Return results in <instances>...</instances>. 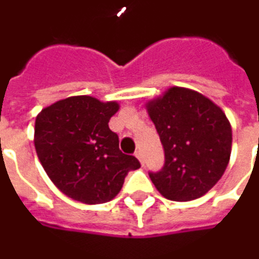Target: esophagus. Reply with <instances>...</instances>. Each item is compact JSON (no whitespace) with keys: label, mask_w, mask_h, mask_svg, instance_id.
Returning <instances> with one entry per match:
<instances>
[{"label":"esophagus","mask_w":259,"mask_h":259,"mask_svg":"<svg viewBox=\"0 0 259 259\" xmlns=\"http://www.w3.org/2000/svg\"><path fill=\"white\" fill-rule=\"evenodd\" d=\"M135 155H136V157H137V158H139V161H140L142 164H144V158H143V153H142V151H140V150H137V151H136V153H135Z\"/></svg>","instance_id":"34e87169"}]
</instances>
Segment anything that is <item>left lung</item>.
<instances>
[{
	"instance_id": "1",
	"label": "left lung",
	"mask_w": 259,
	"mask_h": 259,
	"mask_svg": "<svg viewBox=\"0 0 259 259\" xmlns=\"http://www.w3.org/2000/svg\"><path fill=\"white\" fill-rule=\"evenodd\" d=\"M164 148V165L148 172L164 198L186 202L216 185L229 164L231 126L223 111L192 90L172 87L147 105Z\"/></svg>"
}]
</instances>
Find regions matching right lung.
Listing matches in <instances>:
<instances>
[{
	"mask_svg": "<svg viewBox=\"0 0 259 259\" xmlns=\"http://www.w3.org/2000/svg\"><path fill=\"white\" fill-rule=\"evenodd\" d=\"M116 102L81 95L57 101L37 115L35 148L53 184L87 205L109 202L120 192L129 171L140 168L135 155L119 150L109 120Z\"/></svg>",
	"mask_w": 259,
	"mask_h": 259,
	"instance_id": "1",
	"label": "right lung"
}]
</instances>
